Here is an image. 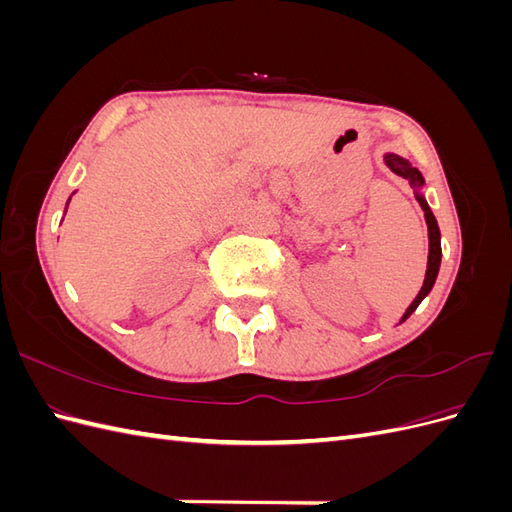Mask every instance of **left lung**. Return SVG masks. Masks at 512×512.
<instances>
[{"mask_svg": "<svg viewBox=\"0 0 512 512\" xmlns=\"http://www.w3.org/2000/svg\"><path fill=\"white\" fill-rule=\"evenodd\" d=\"M384 164L389 166L395 175L404 177L410 181V185L414 188V194H416V200L418 205H421L423 213H425V222H427V235H429V256H427V271H425V280H423V286L421 290H418V294L414 297V301L408 305V309L404 312V316L399 318V324L406 322L414 312L416 307L421 305V301L427 297V294L431 292L433 284H436L438 280V271H440V262H442V245H440V228H438V220L436 215L431 213L429 205H427V198L423 194V188H425V179L421 175V170H418L416 166H412L406 158L397 156V153H391L386 151L382 156Z\"/></svg>", "mask_w": 512, "mask_h": 512, "instance_id": "1", "label": "left lung"}]
</instances>
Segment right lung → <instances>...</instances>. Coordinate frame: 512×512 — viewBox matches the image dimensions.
I'll list each match as a JSON object with an SVG mask.
<instances>
[{"label":"right lung","instance_id":"1","mask_svg":"<svg viewBox=\"0 0 512 512\" xmlns=\"http://www.w3.org/2000/svg\"><path fill=\"white\" fill-rule=\"evenodd\" d=\"M70 198H72V196H70ZM70 198H68V203H70ZM68 203H66V209H68ZM64 213H66V211H64Z\"/></svg>","mask_w":512,"mask_h":512}]
</instances>
